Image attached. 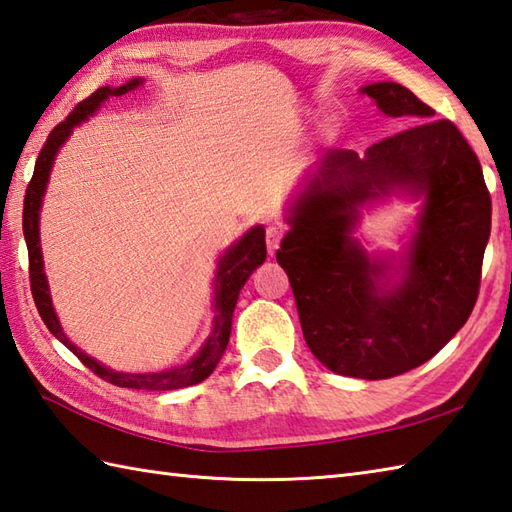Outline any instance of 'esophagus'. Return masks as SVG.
Here are the masks:
<instances>
[{"instance_id":"obj_1","label":"esophagus","mask_w":512,"mask_h":512,"mask_svg":"<svg viewBox=\"0 0 512 512\" xmlns=\"http://www.w3.org/2000/svg\"><path fill=\"white\" fill-rule=\"evenodd\" d=\"M281 239H284V228L281 226H268L266 228V246H268V253L275 255V250L279 248Z\"/></svg>"}]
</instances>
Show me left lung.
<instances>
[{
    "instance_id": "left-lung-1",
    "label": "left lung",
    "mask_w": 512,
    "mask_h": 512,
    "mask_svg": "<svg viewBox=\"0 0 512 512\" xmlns=\"http://www.w3.org/2000/svg\"><path fill=\"white\" fill-rule=\"evenodd\" d=\"M387 116L416 125L367 147L332 149L292 204L277 262L310 352L334 374L380 380L427 363L471 317L491 235V193L460 129L398 83L365 85ZM394 190L425 206L401 281L351 237L357 206Z\"/></svg>"
}]
</instances>
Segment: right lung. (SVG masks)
Segmentation results:
<instances>
[{
	"instance_id": "right-lung-1",
	"label": "right lung",
	"mask_w": 512,
	"mask_h": 512,
	"mask_svg": "<svg viewBox=\"0 0 512 512\" xmlns=\"http://www.w3.org/2000/svg\"><path fill=\"white\" fill-rule=\"evenodd\" d=\"M143 83L140 79H132L129 83L121 85V88H101L96 90L88 99L81 101L70 112V116L61 121L57 127L52 129L46 145L39 151V158L35 162V173H32V180L28 182L26 198H24V237L28 246V270H30V290L32 297H35L37 310L41 314L46 328L57 336V339L68 347L70 352L79 356V361L90 367L92 372L112 383L116 387H129V389H149V391H169V389H180V387H191L202 383L204 378L213 374L215 365L220 363V358L228 345V336H231V323H233V310L239 297V290L244 288L246 279L257 266L264 264L266 259V231L264 226H253L250 231L239 239L237 244L226 250L222 255L220 264H217L215 273V290H213V328L209 339L200 347V352L195 354L187 365L167 369V372H156V374H123L114 372V369H107L99 361H94L92 356L81 352L79 347L70 343L68 336L63 334L61 323L57 319V312L52 308V299L48 292V279L43 273V259H41V246H39V211L43 202V193H46V184L50 178V169L54 156H57L59 147L68 140L72 129L81 125L83 121L99 110L101 103H105L107 96H123L127 92L136 90L138 85Z\"/></svg>"
}]
</instances>
